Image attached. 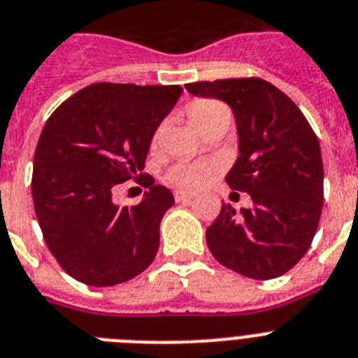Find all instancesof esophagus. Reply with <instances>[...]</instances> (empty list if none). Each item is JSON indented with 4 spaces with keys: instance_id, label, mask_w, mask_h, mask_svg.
<instances>
[{
    "instance_id": "obj_1",
    "label": "esophagus",
    "mask_w": 358,
    "mask_h": 358,
    "mask_svg": "<svg viewBox=\"0 0 358 358\" xmlns=\"http://www.w3.org/2000/svg\"><path fill=\"white\" fill-rule=\"evenodd\" d=\"M174 198H176V202L180 203H189L194 198V194L185 193V191H176V193H174Z\"/></svg>"
}]
</instances>
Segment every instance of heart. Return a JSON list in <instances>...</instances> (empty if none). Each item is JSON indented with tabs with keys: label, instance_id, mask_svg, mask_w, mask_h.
Returning <instances> with one entry per match:
<instances>
[{
	"label": "heart",
	"instance_id": "heart-1",
	"mask_svg": "<svg viewBox=\"0 0 358 358\" xmlns=\"http://www.w3.org/2000/svg\"><path fill=\"white\" fill-rule=\"evenodd\" d=\"M225 114H229V109L216 100H198L189 107V118L194 123V127H200L202 123L209 122V120L216 118V116H225ZM213 174H215V169H213L211 165L189 164L180 165V167L173 169L171 178L180 187L198 189L206 185L213 178Z\"/></svg>",
	"mask_w": 358,
	"mask_h": 358
}]
</instances>
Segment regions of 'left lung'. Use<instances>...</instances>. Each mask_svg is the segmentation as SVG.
<instances>
[{
  "label": "left lung",
  "mask_w": 358,
  "mask_h": 358,
  "mask_svg": "<svg viewBox=\"0 0 358 358\" xmlns=\"http://www.w3.org/2000/svg\"><path fill=\"white\" fill-rule=\"evenodd\" d=\"M233 110L238 158L225 182L248 193L251 209L222 206L206 231L213 257L240 275L269 280L304 257L317 233L324 200V167L313 129L293 101L260 78L185 85Z\"/></svg>",
  "instance_id": "left-lung-1"
}]
</instances>
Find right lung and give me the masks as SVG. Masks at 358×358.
<instances>
[{
	"mask_svg": "<svg viewBox=\"0 0 358 358\" xmlns=\"http://www.w3.org/2000/svg\"><path fill=\"white\" fill-rule=\"evenodd\" d=\"M180 85L94 83L50 114L34 152L32 200L47 248L63 271L107 287L145 271L160 245V222L174 203L151 176L142 202L120 207L116 185L136 178Z\"/></svg>",
	"mask_w": 358,
	"mask_h": 358,
	"instance_id": "right-lung-1",
	"label": "right lung"
}]
</instances>
